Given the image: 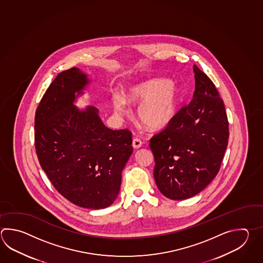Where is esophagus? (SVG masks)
<instances>
[{
	"mask_svg": "<svg viewBox=\"0 0 263 263\" xmlns=\"http://www.w3.org/2000/svg\"><path fill=\"white\" fill-rule=\"evenodd\" d=\"M132 146L134 147L135 149H139L142 146V141L138 138H135L133 142H132Z\"/></svg>",
	"mask_w": 263,
	"mask_h": 263,
	"instance_id": "esophagus-1",
	"label": "esophagus"
}]
</instances>
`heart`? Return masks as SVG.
Listing matches in <instances>:
<instances>
[{
  "mask_svg": "<svg viewBox=\"0 0 263 263\" xmlns=\"http://www.w3.org/2000/svg\"><path fill=\"white\" fill-rule=\"evenodd\" d=\"M178 89L172 82L151 80L130 86L123 93L112 96L113 109L120 116L127 115V104H140L137 117L148 128H164L171 123L176 110Z\"/></svg>",
  "mask_w": 263,
  "mask_h": 263,
  "instance_id": "heart-1",
  "label": "heart"
}]
</instances>
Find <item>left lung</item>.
Listing matches in <instances>:
<instances>
[{
  "instance_id": "1",
  "label": "left lung",
  "mask_w": 263,
  "mask_h": 263,
  "mask_svg": "<svg viewBox=\"0 0 263 263\" xmlns=\"http://www.w3.org/2000/svg\"><path fill=\"white\" fill-rule=\"evenodd\" d=\"M193 69L192 100L150 140L156 185L173 200L193 197L214 180L230 136L225 105L214 82L197 65Z\"/></svg>"
}]
</instances>
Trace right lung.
I'll return each instance as SVG.
<instances>
[{
    "mask_svg": "<svg viewBox=\"0 0 263 263\" xmlns=\"http://www.w3.org/2000/svg\"><path fill=\"white\" fill-rule=\"evenodd\" d=\"M87 76L77 67L60 73L34 118L38 160L55 189L80 207L103 209L118 196L122 172L133 153L128 129L107 128L98 109L73 105Z\"/></svg>",
    "mask_w": 263,
    "mask_h": 263,
    "instance_id": "1",
    "label": "right lung"
}]
</instances>
